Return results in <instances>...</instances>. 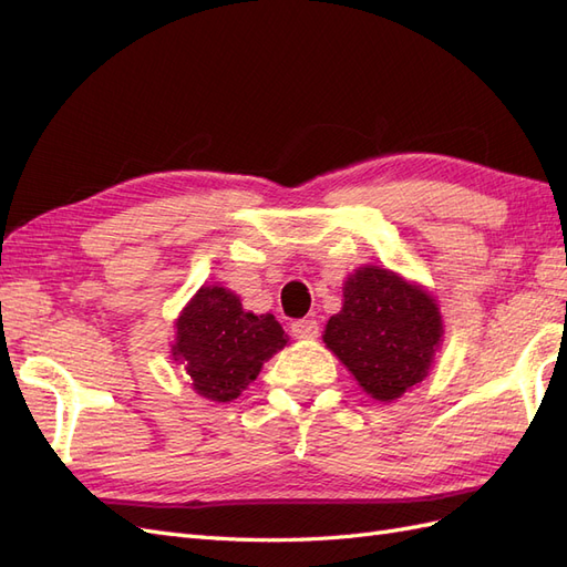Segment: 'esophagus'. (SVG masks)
<instances>
[{
    "instance_id": "obj_1",
    "label": "esophagus",
    "mask_w": 567,
    "mask_h": 567,
    "mask_svg": "<svg viewBox=\"0 0 567 567\" xmlns=\"http://www.w3.org/2000/svg\"><path fill=\"white\" fill-rule=\"evenodd\" d=\"M290 331L296 338H317L319 336V323L315 319H298L290 323Z\"/></svg>"
}]
</instances>
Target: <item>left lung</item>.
I'll use <instances>...</instances> for the list:
<instances>
[{
  "mask_svg": "<svg viewBox=\"0 0 567 567\" xmlns=\"http://www.w3.org/2000/svg\"><path fill=\"white\" fill-rule=\"evenodd\" d=\"M342 298V310L326 323L323 342L371 398H402L433 364L442 338L437 305L419 286L379 267L357 269Z\"/></svg>",
  "mask_w": 567,
  "mask_h": 567,
  "instance_id": "left-lung-1",
  "label": "left lung"
}]
</instances>
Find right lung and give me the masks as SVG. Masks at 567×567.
I'll use <instances>...</instances> for the list:
<instances>
[{
  "instance_id": "1",
  "label": "right lung",
  "mask_w": 567,
  "mask_h": 567,
  "mask_svg": "<svg viewBox=\"0 0 567 567\" xmlns=\"http://www.w3.org/2000/svg\"><path fill=\"white\" fill-rule=\"evenodd\" d=\"M284 346L286 336L274 315L244 312L231 290L203 286L177 319L173 354L184 362L198 394L231 402Z\"/></svg>"
}]
</instances>
